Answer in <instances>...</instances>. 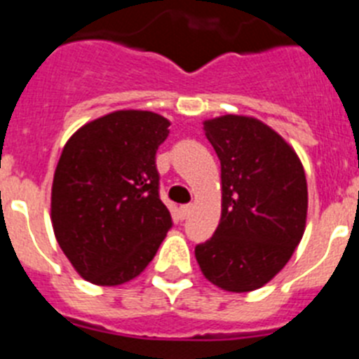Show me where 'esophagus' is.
Instances as JSON below:
<instances>
[{
	"instance_id": "1",
	"label": "esophagus",
	"mask_w": 359,
	"mask_h": 359,
	"mask_svg": "<svg viewBox=\"0 0 359 359\" xmlns=\"http://www.w3.org/2000/svg\"><path fill=\"white\" fill-rule=\"evenodd\" d=\"M190 212H192V205H183V207H180V217L187 219L190 215Z\"/></svg>"
}]
</instances>
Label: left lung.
Wrapping results in <instances>:
<instances>
[{
  "instance_id": "obj_1",
  "label": "left lung",
  "mask_w": 359,
  "mask_h": 359,
  "mask_svg": "<svg viewBox=\"0 0 359 359\" xmlns=\"http://www.w3.org/2000/svg\"><path fill=\"white\" fill-rule=\"evenodd\" d=\"M203 129L221 161L223 201L217 230L196 246V259L221 290H259L302 239L306 172L293 147L253 116H217L205 120Z\"/></svg>"
}]
</instances>
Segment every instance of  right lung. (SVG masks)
I'll return each mask as SVG.
<instances>
[{
    "instance_id": "1",
    "label": "right lung",
    "mask_w": 359,
    "mask_h": 359,
    "mask_svg": "<svg viewBox=\"0 0 359 359\" xmlns=\"http://www.w3.org/2000/svg\"><path fill=\"white\" fill-rule=\"evenodd\" d=\"M169 126L152 111H113L82 126L62 149L52 185L53 233L91 284L138 277L172 226L156 169Z\"/></svg>"
}]
</instances>
